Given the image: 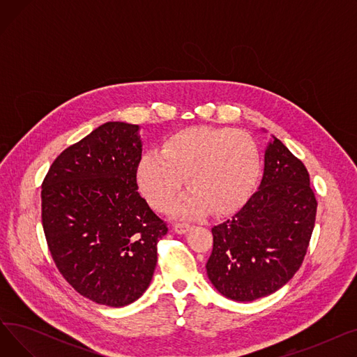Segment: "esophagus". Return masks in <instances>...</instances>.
Masks as SVG:
<instances>
[{
    "label": "esophagus",
    "instance_id": "34e87169",
    "mask_svg": "<svg viewBox=\"0 0 357 357\" xmlns=\"http://www.w3.org/2000/svg\"><path fill=\"white\" fill-rule=\"evenodd\" d=\"M190 229H191V226L188 222H175L174 224V230L178 234H185L186 231H190Z\"/></svg>",
    "mask_w": 357,
    "mask_h": 357
}]
</instances>
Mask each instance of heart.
Instances as JSON below:
<instances>
[{
  "label": "heart",
  "mask_w": 357,
  "mask_h": 357,
  "mask_svg": "<svg viewBox=\"0 0 357 357\" xmlns=\"http://www.w3.org/2000/svg\"><path fill=\"white\" fill-rule=\"evenodd\" d=\"M260 171L256 142L230 128L192 127L165 140L162 152L147 150L137 165V183L152 207L166 208L186 178L191 190L175 205L183 217L207 210L226 214L250 194Z\"/></svg>",
  "instance_id": "heart-1"
}]
</instances>
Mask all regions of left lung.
<instances>
[{
	"mask_svg": "<svg viewBox=\"0 0 357 357\" xmlns=\"http://www.w3.org/2000/svg\"><path fill=\"white\" fill-rule=\"evenodd\" d=\"M315 214L307 167L273 137L257 191L211 230L213 252L205 268L214 288L240 303L282 288L303 265Z\"/></svg>",
	"mask_w": 357,
	"mask_h": 357,
	"instance_id": "left-lung-1",
	"label": "left lung"
}]
</instances>
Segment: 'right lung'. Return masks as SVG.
I'll use <instances>...</instances> for the list:
<instances>
[{"mask_svg": "<svg viewBox=\"0 0 357 357\" xmlns=\"http://www.w3.org/2000/svg\"><path fill=\"white\" fill-rule=\"evenodd\" d=\"M137 124L108 121L65 149L42 185V222L52 257L91 301L124 307L150 285L167 233L137 192Z\"/></svg>", "mask_w": 357, "mask_h": 357, "instance_id": "1", "label": "right lung"}]
</instances>
